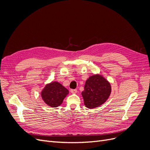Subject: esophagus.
<instances>
[{
  "instance_id": "obj_1",
  "label": "esophagus",
  "mask_w": 150,
  "mask_h": 150,
  "mask_svg": "<svg viewBox=\"0 0 150 150\" xmlns=\"http://www.w3.org/2000/svg\"><path fill=\"white\" fill-rule=\"evenodd\" d=\"M70 92H71V93L75 94V93H76L77 92V91L76 89H71V91H70Z\"/></svg>"
}]
</instances>
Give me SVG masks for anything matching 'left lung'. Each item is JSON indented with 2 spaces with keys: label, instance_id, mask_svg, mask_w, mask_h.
<instances>
[{
  "label": "left lung",
  "instance_id": "obj_1",
  "mask_svg": "<svg viewBox=\"0 0 150 150\" xmlns=\"http://www.w3.org/2000/svg\"><path fill=\"white\" fill-rule=\"evenodd\" d=\"M111 93L110 82L100 74L90 76L86 81L84 91L82 92L83 103L89 109L104 104Z\"/></svg>",
  "mask_w": 150,
  "mask_h": 150
}]
</instances>
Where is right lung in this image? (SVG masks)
<instances>
[{
  "mask_svg": "<svg viewBox=\"0 0 150 150\" xmlns=\"http://www.w3.org/2000/svg\"><path fill=\"white\" fill-rule=\"evenodd\" d=\"M68 93V90L57 81L47 83L40 92L41 98L44 103L52 108L61 105Z\"/></svg>",
  "mask_w": 150,
  "mask_h": 150,
  "instance_id": "1",
  "label": "right lung"
}]
</instances>
